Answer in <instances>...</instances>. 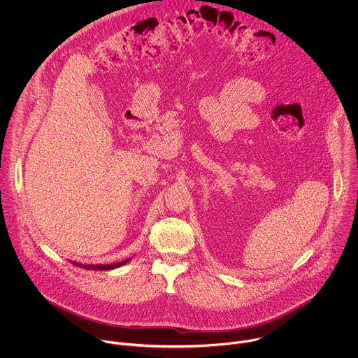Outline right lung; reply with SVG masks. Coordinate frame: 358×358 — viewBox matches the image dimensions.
<instances>
[{
	"mask_svg": "<svg viewBox=\"0 0 358 358\" xmlns=\"http://www.w3.org/2000/svg\"><path fill=\"white\" fill-rule=\"evenodd\" d=\"M130 259H126L123 262H117V264H109V265H82V264H78V262H72L73 265L76 266H80V268H85V269H92V271H110V269H116V268H120L123 265H126Z\"/></svg>",
	"mask_w": 358,
	"mask_h": 358,
	"instance_id": "right-lung-1",
	"label": "right lung"
}]
</instances>
